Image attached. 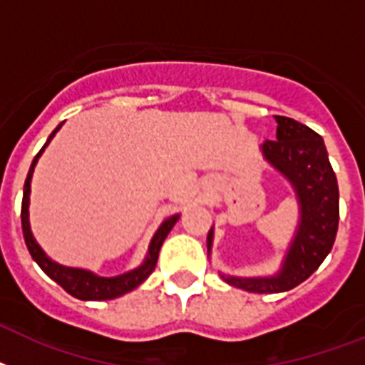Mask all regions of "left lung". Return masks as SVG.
<instances>
[{"label":"left lung","mask_w":365,"mask_h":365,"mask_svg":"<svg viewBox=\"0 0 365 365\" xmlns=\"http://www.w3.org/2000/svg\"><path fill=\"white\" fill-rule=\"evenodd\" d=\"M275 140H266L262 153L266 161L277 168L294 187L300 206L298 230L277 275L232 277L221 274L229 285L259 294L285 292L306 281L331 251L339 223L337 178L322 136L292 118L275 115ZM212 240L213 230H210L208 253L212 250Z\"/></svg>","instance_id":"8db88e82"}]
</instances>
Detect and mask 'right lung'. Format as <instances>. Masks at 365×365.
I'll return each instance as SVG.
<instances>
[{"mask_svg": "<svg viewBox=\"0 0 365 365\" xmlns=\"http://www.w3.org/2000/svg\"><path fill=\"white\" fill-rule=\"evenodd\" d=\"M63 123H59L56 127L52 135L48 136V140L41 148V152L35 155L31 167H29L28 178H26V183H24V197H22V232L24 240H26V245H28L29 255L34 257V260L41 266L44 274L48 275L50 279H54L59 287H63L71 296H75L78 300H112V298H118L121 294H127L131 292L133 289L140 285L142 281H146L150 277L153 269H155L157 259H159V250H161L163 242L168 236V232L173 230V227L176 225V221L180 219V215H173L168 217L165 223L159 227V230L155 232V236L152 238V244H150V250H148L146 260L142 262L136 269H131L123 275H115V277H99L90 269H80V268H69V266H61L58 262H54L52 259L46 257L41 245L35 242L31 229H29V191H31V176H34V168L37 165L38 157L44 152V148L48 146V142L54 138L56 133L59 131V127Z\"/></svg>", "mask_w": 365, "mask_h": 365, "instance_id": "obj_1", "label": "right lung"}]
</instances>
